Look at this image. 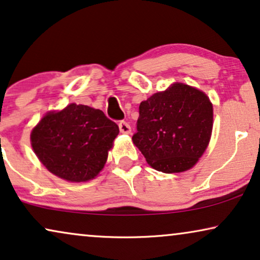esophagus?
Returning a JSON list of instances; mask_svg holds the SVG:
<instances>
[{
    "label": "esophagus",
    "instance_id": "1",
    "mask_svg": "<svg viewBox=\"0 0 260 260\" xmlns=\"http://www.w3.org/2000/svg\"><path fill=\"white\" fill-rule=\"evenodd\" d=\"M119 128H120L121 133H123V134H129L131 133V126H129V123L126 122V121H120Z\"/></svg>",
    "mask_w": 260,
    "mask_h": 260
}]
</instances>
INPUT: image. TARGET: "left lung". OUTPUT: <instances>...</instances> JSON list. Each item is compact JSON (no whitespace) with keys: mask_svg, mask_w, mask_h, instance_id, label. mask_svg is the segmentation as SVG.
<instances>
[{"mask_svg":"<svg viewBox=\"0 0 260 260\" xmlns=\"http://www.w3.org/2000/svg\"><path fill=\"white\" fill-rule=\"evenodd\" d=\"M213 106L201 90L175 83L139 106L132 140L155 170L175 174L189 170L208 146Z\"/></svg>","mask_w":260,"mask_h":260,"instance_id":"left-lung-1","label":"left lung"}]
</instances>
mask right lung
<instances>
[{
  "mask_svg": "<svg viewBox=\"0 0 260 260\" xmlns=\"http://www.w3.org/2000/svg\"><path fill=\"white\" fill-rule=\"evenodd\" d=\"M117 134L119 126L102 110L71 103L46 114L30 141L48 171L67 181L85 182L102 170Z\"/></svg>",
  "mask_w": 260,
  "mask_h": 260,
  "instance_id": "obj_1",
  "label": "right lung"
}]
</instances>
